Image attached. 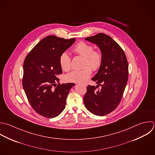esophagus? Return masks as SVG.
Masks as SVG:
<instances>
[{"mask_svg":"<svg viewBox=\"0 0 155 155\" xmlns=\"http://www.w3.org/2000/svg\"><path fill=\"white\" fill-rule=\"evenodd\" d=\"M83 85H84V86H87V83H83Z\"/></svg>","mask_w":155,"mask_h":155,"instance_id":"esophagus-1","label":"esophagus"}]
</instances>
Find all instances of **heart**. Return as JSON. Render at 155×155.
I'll list each match as a JSON object with an SVG mask.
<instances>
[{
    "instance_id": "heart-1",
    "label": "heart",
    "mask_w": 155,
    "mask_h": 155,
    "mask_svg": "<svg viewBox=\"0 0 155 155\" xmlns=\"http://www.w3.org/2000/svg\"><path fill=\"white\" fill-rule=\"evenodd\" d=\"M72 51L77 55L84 57L83 62L84 68L69 72L66 75V80L70 82L82 83L91 77V69L96 71L100 68L103 63V54L99 50H94L91 45L84 41L78 43L73 48ZM59 61L63 70L67 71L70 69L71 58L66 52H63L60 55Z\"/></svg>"
}]
</instances>
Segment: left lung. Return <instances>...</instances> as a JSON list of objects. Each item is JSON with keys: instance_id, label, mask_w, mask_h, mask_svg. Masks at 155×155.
Returning <instances> with one entry per match:
<instances>
[{"instance_id": "1", "label": "left lung", "mask_w": 155, "mask_h": 155, "mask_svg": "<svg viewBox=\"0 0 155 155\" xmlns=\"http://www.w3.org/2000/svg\"><path fill=\"white\" fill-rule=\"evenodd\" d=\"M97 44L103 54V63L92 80L97 86L89 85L84 97L86 109L98 116L106 115L119 105L129 76V64L121 46L110 36L99 33L86 38ZM101 85L98 90L96 88Z\"/></svg>"}]
</instances>
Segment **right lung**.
I'll return each mask as SVG.
<instances>
[{
  "label": "right lung",
  "mask_w": 155,
  "mask_h": 155,
  "mask_svg": "<svg viewBox=\"0 0 155 155\" xmlns=\"http://www.w3.org/2000/svg\"><path fill=\"white\" fill-rule=\"evenodd\" d=\"M75 41V38L49 35L25 57L22 86L32 109L43 117L54 118L63 112L69 91L75 85L73 83L55 84L62 74L60 56Z\"/></svg>",
  "instance_id": "obj_1"
}]
</instances>
